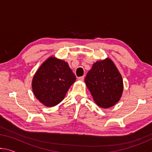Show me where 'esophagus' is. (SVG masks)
<instances>
[{"mask_svg": "<svg viewBox=\"0 0 152 152\" xmlns=\"http://www.w3.org/2000/svg\"><path fill=\"white\" fill-rule=\"evenodd\" d=\"M84 76H80V77H79V78H78L79 80H84Z\"/></svg>", "mask_w": 152, "mask_h": 152, "instance_id": "1", "label": "esophagus"}]
</instances>
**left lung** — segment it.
Returning <instances> with one entry per match:
<instances>
[{"instance_id": "8db88e82", "label": "left lung", "mask_w": 152, "mask_h": 152, "mask_svg": "<svg viewBox=\"0 0 152 152\" xmlns=\"http://www.w3.org/2000/svg\"><path fill=\"white\" fill-rule=\"evenodd\" d=\"M84 80L99 107L109 108L119 101L123 90V79L110 59L94 63Z\"/></svg>"}]
</instances>
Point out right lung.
<instances>
[{
	"label": "right lung",
	"mask_w": 152,
	"mask_h": 152,
	"mask_svg": "<svg viewBox=\"0 0 152 152\" xmlns=\"http://www.w3.org/2000/svg\"><path fill=\"white\" fill-rule=\"evenodd\" d=\"M76 76L68 64L53 57L48 58L35 73L32 81L36 98L47 107H53L62 101Z\"/></svg>",
	"instance_id": "obj_1"
}]
</instances>
